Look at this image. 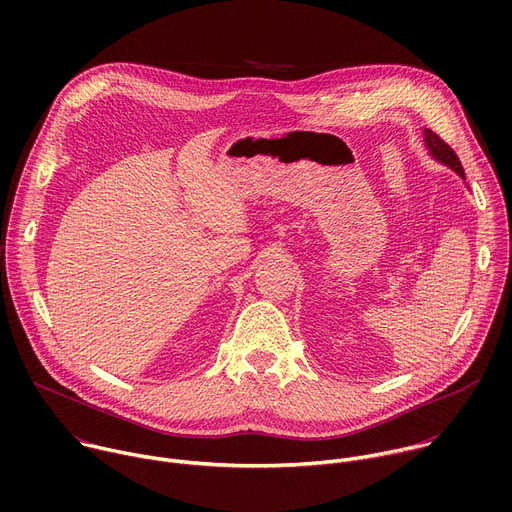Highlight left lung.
Masks as SVG:
<instances>
[{
  "instance_id": "obj_1",
  "label": "left lung",
  "mask_w": 512,
  "mask_h": 512,
  "mask_svg": "<svg viewBox=\"0 0 512 512\" xmlns=\"http://www.w3.org/2000/svg\"><path fill=\"white\" fill-rule=\"evenodd\" d=\"M423 141H425V145H427L429 154H431L437 162H442V164L450 166L460 178L466 180V174H464V168H462V164H460V158L456 156V152L450 148V145H448L440 135L433 133L431 129H423Z\"/></svg>"
}]
</instances>
